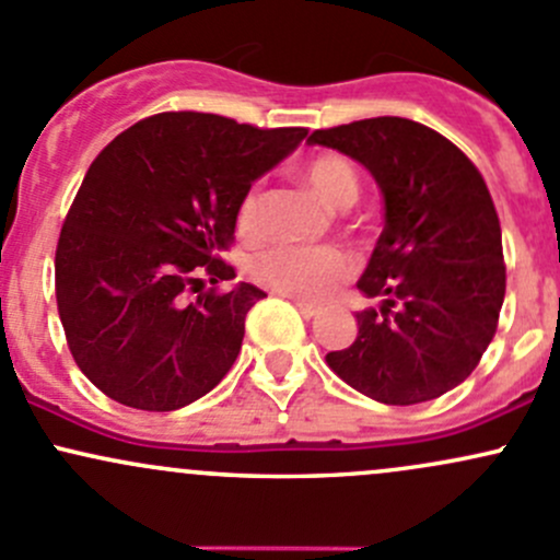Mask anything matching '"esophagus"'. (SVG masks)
I'll return each instance as SVG.
<instances>
[{
	"label": "esophagus",
	"mask_w": 560,
	"mask_h": 560,
	"mask_svg": "<svg viewBox=\"0 0 560 560\" xmlns=\"http://www.w3.org/2000/svg\"><path fill=\"white\" fill-rule=\"evenodd\" d=\"M293 304H296V310L302 312L304 317H315V315H320V306H317V304L302 302V299H293Z\"/></svg>",
	"instance_id": "34e87169"
}]
</instances>
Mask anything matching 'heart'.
<instances>
[{"label":"heart","mask_w":560,"mask_h":560,"mask_svg":"<svg viewBox=\"0 0 560 560\" xmlns=\"http://www.w3.org/2000/svg\"><path fill=\"white\" fill-rule=\"evenodd\" d=\"M302 182L330 208H350L360 195L354 167L339 154H317L302 167ZM234 226L245 240L261 234V184H254L240 197ZM354 261L339 248H296L278 245L264 250L250 264V278L282 296L320 302L352 275Z\"/></svg>","instance_id":"obj_1"}]
</instances>
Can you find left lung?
Instances as JSON below:
<instances>
[{
    "label": "left lung",
    "instance_id": "obj_1",
    "mask_svg": "<svg viewBox=\"0 0 560 560\" xmlns=\"http://www.w3.org/2000/svg\"><path fill=\"white\" fill-rule=\"evenodd\" d=\"M306 141L358 160L384 195V230L358 280L384 304L354 315L358 339L326 363L387 406L441 398L480 363L504 302L489 186L459 147L413 119H358Z\"/></svg>",
    "mask_w": 560,
    "mask_h": 560
}]
</instances>
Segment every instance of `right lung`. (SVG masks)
Wrapping results in <instances>:
<instances>
[{"label":"right lung","mask_w":560,"mask_h":560,"mask_svg":"<svg viewBox=\"0 0 560 560\" xmlns=\"http://www.w3.org/2000/svg\"><path fill=\"white\" fill-rule=\"evenodd\" d=\"M306 128H256L221 114L162 112L122 130L88 167L56 248L66 345L95 387L122 406L176 411L237 360L245 315L267 293L232 280L221 254L234 210Z\"/></svg>","instance_id":"right-lung-1"}]
</instances>
